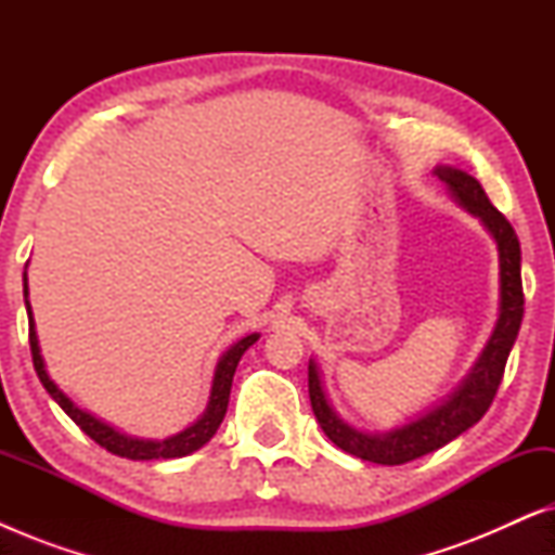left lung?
<instances>
[{"mask_svg":"<svg viewBox=\"0 0 555 555\" xmlns=\"http://www.w3.org/2000/svg\"><path fill=\"white\" fill-rule=\"evenodd\" d=\"M435 177L444 181L450 189L452 199L467 209L469 215L482 222L485 230L498 245L500 257V308L495 331L482 348L480 359L469 369V374L462 378V384L447 397L442 404L429 409L427 414L416 420L393 427L389 431H361L340 420L336 409L328 401V393L323 389L321 371L318 363L310 359L308 363V393L310 406L321 429L340 450L361 457L376 465H404L416 457L439 450L462 431L475 427L488 412L492 399H495L498 386L503 382V371L511 356V348L518 338L522 321V283H520V242L511 222L492 207L488 194L480 186V181L469 177L467 171L454 169V166H437Z\"/></svg>","mask_w":555,"mask_h":555,"instance_id":"1","label":"left lung"}]
</instances>
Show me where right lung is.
Masks as SVG:
<instances>
[{"mask_svg":"<svg viewBox=\"0 0 555 555\" xmlns=\"http://www.w3.org/2000/svg\"><path fill=\"white\" fill-rule=\"evenodd\" d=\"M25 308H27V318H29V351H33V363L37 376L52 399L57 401L60 409L70 416V420L78 424V427L86 431L90 439H95L98 444L105 447V450L118 454V457L126 460H173V457H186L209 442L211 437L217 435L219 424H222L224 414H227V404H230V391H232V378L234 371H237V363L242 359V353L247 351L249 346L260 338V333H249V336L240 338L237 344L227 348L222 353V359L217 361L215 369V378H211V391H209V401L204 414L196 420L194 424H189L186 429H181L179 435H171L166 439H139L131 435H124L111 424H105L103 420H98L86 409H80L75 401L67 397V393L60 391V386L52 382L48 369H44V359L40 353V340H37V331H35V318H33V308H29V291H27V270H25Z\"/></svg>","mask_w":555,"mask_h":555,"instance_id":"add662e5","label":"right lung"}]
</instances>
